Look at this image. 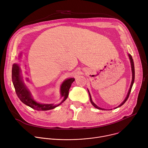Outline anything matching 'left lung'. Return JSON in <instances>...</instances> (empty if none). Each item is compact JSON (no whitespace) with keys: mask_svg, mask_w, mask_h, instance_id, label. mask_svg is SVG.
I'll return each mask as SVG.
<instances>
[{"mask_svg":"<svg viewBox=\"0 0 148 148\" xmlns=\"http://www.w3.org/2000/svg\"><path fill=\"white\" fill-rule=\"evenodd\" d=\"M128 56H129V57H130V60H131V67H132V80L131 85V87H130V90H129V91H128V94H127V96H126V97L125 99V100H124V101L122 102V103L121 104H120V105H119V106H118V107H119L122 106V105L123 103H125V102L126 101H127V99H128V97H129V96H130V92H131V89H132V86H133V84H134V80H135V68H134V60H133V58H132V56H131V55H130V54H128ZM88 93H89V95H90V101H91V103L92 104L93 106H94L95 108H97V109H99V110H104L105 109H103V108H99V107H98V106H97V105H95V103L93 102V101H92V98H91V95H90V94L89 91H88ZM118 107H116V108H117Z\"/></svg>","mask_w":148,"mask_h":148,"instance_id":"8db88e82","label":"left lung"}]
</instances>
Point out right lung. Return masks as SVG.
Wrapping results in <instances>:
<instances>
[{
	"instance_id": "obj_1",
	"label": "right lung",
	"mask_w": 148,
	"mask_h": 148,
	"mask_svg": "<svg viewBox=\"0 0 148 148\" xmlns=\"http://www.w3.org/2000/svg\"><path fill=\"white\" fill-rule=\"evenodd\" d=\"M20 70L19 66L17 64H14L12 67V81L14 87L15 88L16 93L23 103L32 108L38 111H47L54 109L60 105L62 102H64L69 95V91L71 86V84L74 81V78H69L62 84L61 86V95L63 97L61 102L58 105H54L53 104H44L36 102L31 97L30 92L25 87L24 83L20 78Z\"/></svg>"
}]
</instances>
